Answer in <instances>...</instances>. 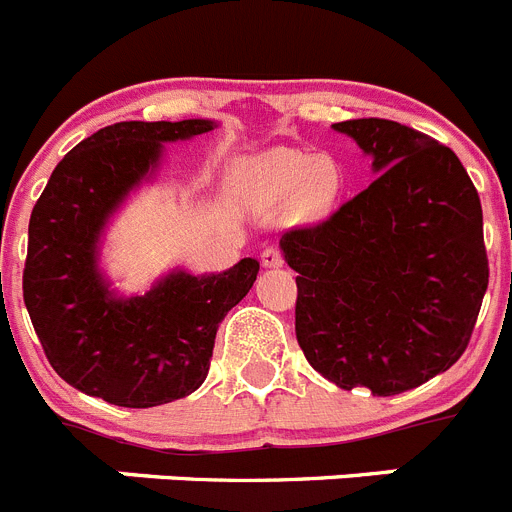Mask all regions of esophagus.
<instances>
[{
	"label": "esophagus",
	"mask_w": 512,
	"mask_h": 512,
	"mask_svg": "<svg viewBox=\"0 0 512 512\" xmlns=\"http://www.w3.org/2000/svg\"><path fill=\"white\" fill-rule=\"evenodd\" d=\"M261 264H264L266 269H279V266H284V253L274 246L264 248V253H261Z\"/></svg>",
	"instance_id": "1"
}]
</instances>
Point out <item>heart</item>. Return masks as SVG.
Returning a JSON list of instances; mask_svg holds the SVG:
<instances>
[{
    "instance_id": "obj_1",
    "label": "heart",
    "mask_w": 512,
    "mask_h": 512,
    "mask_svg": "<svg viewBox=\"0 0 512 512\" xmlns=\"http://www.w3.org/2000/svg\"><path fill=\"white\" fill-rule=\"evenodd\" d=\"M233 182L246 197L256 200L289 202L297 197L305 215L318 217L338 200L343 179L330 156H315L300 148H271L243 158L233 169Z\"/></svg>"
}]
</instances>
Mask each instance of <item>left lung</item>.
Returning a JSON list of instances; mask_svg holds the SVG:
<instances>
[{"mask_svg":"<svg viewBox=\"0 0 512 512\" xmlns=\"http://www.w3.org/2000/svg\"><path fill=\"white\" fill-rule=\"evenodd\" d=\"M377 174L320 225L282 235L297 343L341 390L408 392L464 354L487 292L479 194L451 148L392 120L336 122Z\"/></svg>","mask_w":512,"mask_h":512,"instance_id":"left-lung-1","label":"left lung"}]
</instances>
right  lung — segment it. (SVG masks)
I'll list each match as a JSON object with an SVG mask.
<instances>
[{"instance_id": "obj_1", "label": "right lung", "mask_w": 512, "mask_h": 512, "mask_svg": "<svg viewBox=\"0 0 512 512\" xmlns=\"http://www.w3.org/2000/svg\"><path fill=\"white\" fill-rule=\"evenodd\" d=\"M217 128L212 120L115 122L53 169L27 228L22 297L61 379L120 408L192 395L210 372L217 325L256 282L259 261L220 274L171 269L146 295L125 297L104 277L107 225L164 161V143Z\"/></svg>"}]
</instances>
